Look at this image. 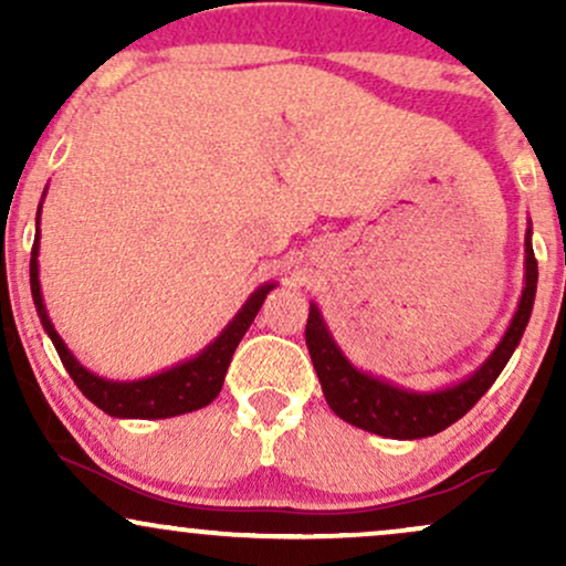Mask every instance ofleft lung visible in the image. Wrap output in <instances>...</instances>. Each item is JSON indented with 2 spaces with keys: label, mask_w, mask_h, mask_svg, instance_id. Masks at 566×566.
Masks as SVG:
<instances>
[{
  "label": "left lung",
  "mask_w": 566,
  "mask_h": 566,
  "mask_svg": "<svg viewBox=\"0 0 566 566\" xmlns=\"http://www.w3.org/2000/svg\"><path fill=\"white\" fill-rule=\"evenodd\" d=\"M535 292L537 261L535 252H532V229H527V237H524V290L509 329L482 367L473 369L469 378L454 382V386L439 388V391H412V388L350 365V359L329 333L319 305L311 303L308 324H305V346H308L311 361L319 375L324 399L337 418L386 439H423L444 431L490 391L492 382L509 365L511 354L527 329Z\"/></svg>",
  "instance_id": "1"
}]
</instances>
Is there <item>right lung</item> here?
Instances as JSON below:
<instances>
[{
    "mask_svg": "<svg viewBox=\"0 0 566 566\" xmlns=\"http://www.w3.org/2000/svg\"><path fill=\"white\" fill-rule=\"evenodd\" d=\"M44 199V193H42ZM39 216H42V201H39L36 210V233H34V247H31V297H34L39 322H42L44 333L61 356L63 367L69 369L71 380L80 386V391L93 401L95 407H101L103 412L112 415V418H138V420H159V418H175V415L193 412L210 405L212 399L223 388L226 373H229L231 356L237 350L239 340H242L250 324L255 322L258 311L265 301L271 290L276 287V282H265L247 297L242 308L237 311V316L226 324V329L220 333L210 346H205L197 356L180 361L170 369H161V373L151 375V378L140 380H108L101 375L90 373L87 367L76 361V356L71 354L63 337L57 335L55 324L50 322L48 308L42 301V284H39Z\"/></svg>",
    "mask_w": 566,
    "mask_h": 566,
    "instance_id": "right-lung-1",
    "label": "right lung"
}]
</instances>
